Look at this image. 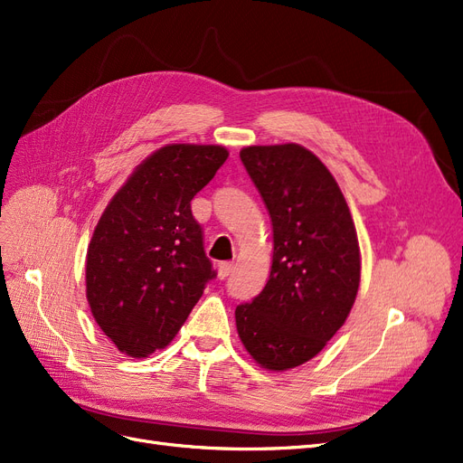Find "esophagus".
I'll return each mask as SVG.
<instances>
[{
  "mask_svg": "<svg viewBox=\"0 0 463 463\" xmlns=\"http://www.w3.org/2000/svg\"><path fill=\"white\" fill-rule=\"evenodd\" d=\"M232 269H234V265L229 263V261L219 263V265H217V275H219V279L225 280V279L231 275V272H232Z\"/></svg>",
  "mask_w": 463,
  "mask_h": 463,
  "instance_id": "esophagus-1",
  "label": "esophagus"
}]
</instances>
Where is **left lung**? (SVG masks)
Segmentation results:
<instances>
[{"label": "left lung", "mask_w": 463, "mask_h": 463, "mask_svg": "<svg viewBox=\"0 0 463 463\" xmlns=\"http://www.w3.org/2000/svg\"><path fill=\"white\" fill-rule=\"evenodd\" d=\"M241 160L272 221L263 292L236 307V330L258 364L296 368L344 326L361 284V251L334 175L301 145L246 146Z\"/></svg>", "instance_id": "obj_1"}]
</instances>
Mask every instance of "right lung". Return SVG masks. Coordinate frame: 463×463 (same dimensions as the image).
Instances as JSON below:
<instances>
[{
    "mask_svg": "<svg viewBox=\"0 0 463 463\" xmlns=\"http://www.w3.org/2000/svg\"><path fill=\"white\" fill-rule=\"evenodd\" d=\"M229 158L219 145H167L131 174L102 212L85 261L91 313L118 351L164 349L217 272L191 200Z\"/></svg>",
    "mask_w": 463,
    "mask_h": 463,
    "instance_id": "right-lung-1",
    "label": "right lung"
}]
</instances>
